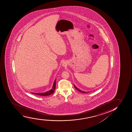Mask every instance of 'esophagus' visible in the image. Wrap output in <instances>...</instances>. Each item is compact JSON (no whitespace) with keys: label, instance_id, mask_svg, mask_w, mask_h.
<instances>
[{"label":"esophagus","instance_id":"34e87169","mask_svg":"<svg viewBox=\"0 0 132 132\" xmlns=\"http://www.w3.org/2000/svg\"><path fill=\"white\" fill-rule=\"evenodd\" d=\"M62 65H63V66L64 67V66H65L66 64H65V62H63V63H62Z\"/></svg>","mask_w":132,"mask_h":132}]
</instances>
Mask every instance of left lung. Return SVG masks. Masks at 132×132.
<instances>
[{
	"label": "left lung",
	"instance_id": "left-lung-1",
	"mask_svg": "<svg viewBox=\"0 0 132 132\" xmlns=\"http://www.w3.org/2000/svg\"><path fill=\"white\" fill-rule=\"evenodd\" d=\"M74 86H75V88H76V89H77V90H78V91H79V92H82V93H86V92H82V91H81V90H79V89H78V88H77V87H75V85H74Z\"/></svg>",
	"mask_w": 132,
	"mask_h": 132
}]
</instances>
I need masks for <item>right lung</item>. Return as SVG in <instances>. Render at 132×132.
<instances>
[{"label":"right lung","mask_w":132,"mask_h":132,"mask_svg":"<svg viewBox=\"0 0 132 132\" xmlns=\"http://www.w3.org/2000/svg\"><path fill=\"white\" fill-rule=\"evenodd\" d=\"M55 86H56V80H55V81H54L52 88L51 89V90H49V91H48L46 92H44V93H32L35 94H36V95L42 96H46L51 95L54 93V92H55Z\"/></svg>","instance_id":"right-lung-1"}]
</instances>
